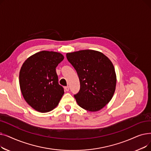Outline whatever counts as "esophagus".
<instances>
[{
    "label": "esophagus",
    "mask_w": 151,
    "mask_h": 151,
    "mask_svg": "<svg viewBox=\"0 0 151 151\" xmlns=\"http://www.w3.org/2000/svg\"><path fill=\"white\" fill-rule=\"evenodd\" d=\"M64 89H65V91L68 92V91H69V87H68V86H65V88H64Z\"/></svg>",
    "instance_id": "1"
}]
</instances>
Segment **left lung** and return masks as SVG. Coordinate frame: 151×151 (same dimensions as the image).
<instances>
[{
	"label": "left lung",
	"mask_w": 151,
	"mask_h": 151,
	"mask_svg": "<svg viewBox=\"0 0 151 151\" xmlns=\"http://www.w3.org/2000/svg\"><path fill=\"white\" fill-rule=\"evenodd\" d=\"M66 56L80 82V90L74 96L77 104L89 111H98L108 104L115 92L113 63L102 52L91 50L68 52Z\"/></svg>",
	"instance_id": "8db88e82"
}]
</instances>
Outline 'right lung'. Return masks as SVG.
<instances>
[{"label": "right lung", "instance_id": "right-lung-1", "mask_svg": "<svg viewBox=\"0 0 151 151\" xmlns=\"http://www.w3.org/2000/svg\"><path fill=\"white\" fill-rule=\"evenodd\" d=\"M63 59L59 52L42 51L27 58L21 68L19 78L22 96L38 112L51 111L64 93L55 71Z\"/></svg>", "mask_w": 151, "mask_h": 151}]
</instances>
